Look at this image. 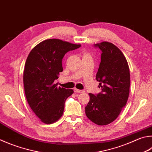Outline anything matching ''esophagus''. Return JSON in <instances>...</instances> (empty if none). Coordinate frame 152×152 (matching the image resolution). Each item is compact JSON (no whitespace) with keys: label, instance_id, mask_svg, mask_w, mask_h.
<instances>
[{"label":"esophagus","instance_id":"34e87169","mask_svg":"<svg viewBox=\"0 0 152 152\" xmlns=\"http://www.w3.org/2000/svg\"><path fill=\"white\" fill-rule=\"evenodd\" d=\"M74 92H76V93H82V92H84V90H78V89H77V88H74Z\"/></svg>","mask_w":152,"mask_h":152}]
</instances>
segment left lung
<instances>
[{"label": "left lung", "instance_id": "obj_1", "mask_svg": "<svg viewBox=\"0 0 152 152\" xmlns=\"http://www.w3.org/2000/svg\"><path fill=\"white\" fill-rule=\"evenodd\" d=\"M102 50L101 62L96 80L102 92L95 96L89 93L90 101L85 107L88 119L99 126L107 125L116 119L129 97L130 74L127 60L114 44H96Z\"/></svg>", "mask_w": 152, "mask_h": 152}]
</instances>
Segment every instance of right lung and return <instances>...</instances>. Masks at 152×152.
I'll return each mask as SVG.
<instances>
[{"mask_svg": "<svg viewBox=\"0 0 152 152\" xmlns=\"http://www.w3.org/2000/svg\"><path fill=\"white\" fill-rule=\"evenodd\" d=\"M66 41L52 38L40 42L30 52L24 66V92L30 108L41 122H57L64 112L72 89L58 87L55 80L62 72V58L68 51L80 47Z\"/></svg>", "mask_w": 152, "mask_h": 152, "instance_id": "1", "label": "right lung"}]
</instances>
